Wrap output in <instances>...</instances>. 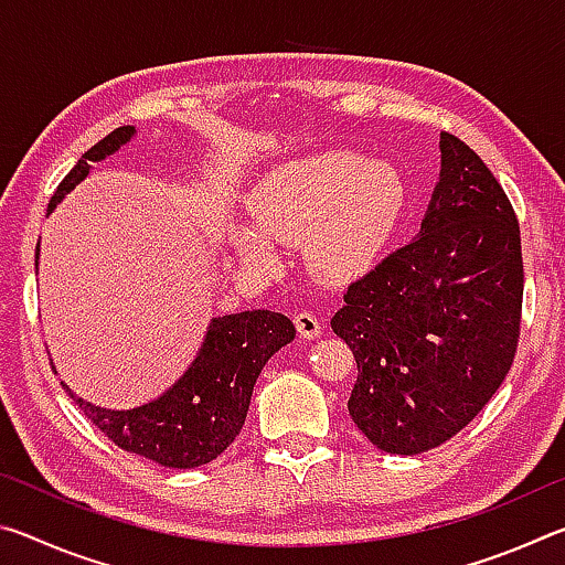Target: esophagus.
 <instances>
[{
    "label": "esophagus",
    "instance_id": "esophagus-1",
    "mask_svg": "<svg viewBox=\"0 0 565 565\" xmlns=\"http://www.w3.org/2000/svg\"><path fill=\"white\" fill-rule=\"evenodd\" d=\"M294 323H296V329H299V333L303 339H319L321 337V319L317 317V313H311V311H299L294 317Z\"/></svg>",
    "mask_w": 565,
    "mask_h": 565
}]
</instances>
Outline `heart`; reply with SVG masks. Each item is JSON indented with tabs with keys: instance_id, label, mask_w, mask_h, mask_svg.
Masks as SVG:
<instances>
[{
	"instance_id": "heart-1",
	"label": "heart",
	"mask_w": 565,
	"mask_h": 565,
	"mask_svg": "<svg viewBox=\"0 0 565 565\" xmlns=\"http://www.w3.org/2000/svg\"><path fill=\"white\" fill-rule=\"evenodd\" d=\"M406 204V179L388 161L319 151L279 164L252 189L254 222L232 224L228 244L266 269L281 262V244H301L319 279L349 281L384 254Z\"/></svg>"
}]
</instances>
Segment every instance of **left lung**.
<instances>
[{"instance_id":"8db88e82","label":"left lung","mask_w":565,"mask_h":565,"mask_svg":"<svg viewBox=\"0 0 565 565\" xmlns=\"http://www.w3.org/2000/svg\"><path fill=\"white\" fill-rule=\"evenodd\" d=\"M420 232L343 294L331 329L356 359L349 414L386 454L416 456L473 420L509 374L523 303L513 206L476 151L441 134Z\"/></svg>"}]
</instances>
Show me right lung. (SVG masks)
<instances>
[{"label":"right lung","mask_w":565,"mask_h":565,"mask_svg":"<svg viewBox=\"0 0 565 565\" xmlns=\"http://www.w3.org/2000/svg\"><path fill=\"white\" fill-rule=\"evenodd\" d=\"M137 129L119 127L94 145L56 186L50 212L87 179L92 161H102L131 141ZM40 266V246L36 262ZM296 329L289 317L252 309L212 319L196 359L159 398L127 411L104 408L76 396L74 404L99 431L124 451L167 468H196L222 456L242 431L252 391L276 351L291 343Z\"/></svg>","instance_id":"obj_1"}]
</instances>
